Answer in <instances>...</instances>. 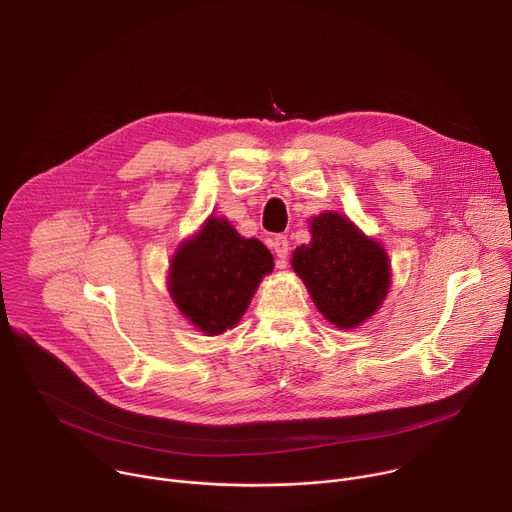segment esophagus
I'll return each mask as SVG.
<instances>
[{"label":"esophagus","mask_w":512,"mask_h":512,"mask_svg":"<svg viewBox=\"0 0 512 512\" xmlns=\"http://www.w3.org/2000/svg\"><path fill=\"white\" fill-rule=\"evenodd\" d=\"M271 247H273V253H275V257H277V265L283 267V265H285V259H287V255H289V249H291L287 237H283V235L273 237V239H271Z\"/></svg>","instance_id":"34e87169"}]
</instances>
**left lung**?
Returning <instances> with one entry per match:
<instances>
[{
  "instance_id": "8db88e82",
  "label": "left lung",
  "mask_w": 512,
  "mask_h": 512,
  "mask_svg": "<svg viewBox=\"0 0 512 512\" xmlns=\"http://www.w3.org/2000/svg\"><path fill=\"white\" fill-rule=\"evenodd\" d=\"M310 231L312 243L294 251L291 265L328 322L342 330L356 328L387 296L389 259L342 214L314 216Z\"/></svg>"
}]
</instances>
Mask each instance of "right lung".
Here are the masks:
<instances>
[{"instance_id": "1", "label": "right lung", "mask_w": 512, "mask_h": 512, "mask_svg": "<svg viewBox=\"0 0 512 512\" xmlns=\"http://www.w3.org/2000/svg\"><path fill=\"white\" fill-rule=\"evenodd\" d=\"M273 257L257 239H243L223 218H208L172 259L170 294L206 336L233 328L247 310Z\"/></svg>"}]
</instances>
